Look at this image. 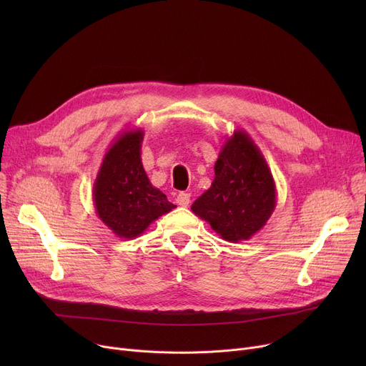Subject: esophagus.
Wrapping results in <instances>:
<instances>
[{"label": "esophagus", "mask_w": 366, "mask_h": 366, "mask_svg": "<svg viewBox=\"0 0 366 366\" xmlns=\"http://www.w3.org/2000/svg\"><path fill=\"white\" fill-rule=\"evenodd\" d=\"M177 203L182 207H187L189 204V194L188 193H179L177 196Z\"/></svg>", "instance_id": "1"}]
</instances>
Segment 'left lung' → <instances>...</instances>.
I'll return each instance as SVG.
<instances>
[{
    "label": "left lung",
    "instance_id": "left-lung-1",
    "mask_svg": "<svg viewBox=\"0 0 366 366\" xmlns=\"http://www.w3.org/2000/svg\"><path fill=\"white\" fill-rule=\"evenodd\" d=\"M215 178L191 210L221 239L239 243L255 236L276 207V184L262 152L244 130L221 147Z\"/></svg>",
    "mask_w": 366,
    "mask_h": 366
}]
</instances>
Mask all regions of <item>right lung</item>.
<instances>
[{
	"mask_svg": "<svg viewBox=\"0 0 366 366\" xmlns=\"http://www.w3.org/2000/svg\"><path fill=\"white\" fill-rule=\"evenodd\" d=\"M142 139V129L123 130L105 152L93 182L96 214L120 239L141 236L177 207L149 182L141 159Z\"/></svg>",
	"mask_w": 366,
	"mask_h": 366,
	"instance_id": "right-lung-1",
	"label": "right lung"
}]
</instances>
